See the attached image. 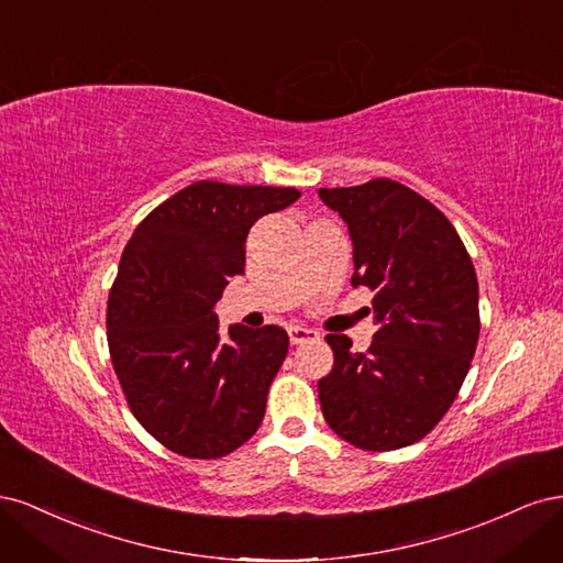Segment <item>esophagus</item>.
Returning a JSON list of instances; mask_svg holds the SVG:
<instances>
[{"label":"esophagus","mask_w":563,"mask_h":563,"mask_svg":"<svg viewBox=\"0 0 563 563\" xmlns=\"http://www.w3.org/2000/svg\"><path fill=\"white\" fill-rule=\"evenodd\" d=\"M288 340H291V345H300L308 340H319V333L308 327H288Z\"/></svg>","instance_id":"1"}]
</instances>
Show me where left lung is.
<instances>
[{
	"label": "left lung",
	"mask_w": 563,
	"mask_h": 563,
	"mask_svg": "<svg viewBox=\"0 0 563 563\" xmlns=\"http://www.w3.org/2000/svg\"><path fill=\"white\" fill-rule=\"evenodd\" d=\"M352 236V286L373 294L366 352L329 333L333 368L317 385L329 428L364 451L411 446L446 416L479 340V284L451 220L397 180L321 187Z\"/></svg>",
	"instance_id": "left-lung-1"
}]
</instances>
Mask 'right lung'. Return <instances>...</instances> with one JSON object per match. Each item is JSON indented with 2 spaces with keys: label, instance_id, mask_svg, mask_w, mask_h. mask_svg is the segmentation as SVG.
Here are the masks:
<instances>
[{
  "label": "right lung",
  "instance_id": "1",
  "mask_svg": "<svg viewBox=\"0 0 563 563\" xmlns=\"http://www.w3.org/2000/svg\"><path fill=\"white\" fill-rule=\"evenodd\" d=\"M298 197L296 187L199 180L131 234L108 298V345L131 413L168 451L223 457L261 428L288 335L234 323L223 340L213 308L244 272L255 220Z\"/></svg>",
  "mask_w": 563,
  "mask_h": 563
}]
</instances>
